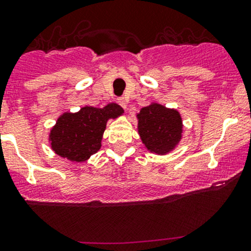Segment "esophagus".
I'll list each match as a JSON object with an SVG mask.
<instances>
[{
    "label": "esophagus",
    "instance_id": "esophagus-1",
    "mask_svg": "<svg viewBox=\"0 0 251 251\" xmlns=\"http://www.w3.org/2000/svg\"><path fill=\"white\" fill-rule=\"evenodd\" d=\"M117 103L123 107V109H126V105H128V99L125 98V97H121V98H117Z\"/></svg>",
    "mask_w": 251,
    "mask_h": 251
}]
</instances>
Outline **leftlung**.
Returning <instances> with one entry per match:
<instances>
[{"label": "left lung", "instance_id": "1", "mask_svg": "<svg viewBox=\"0 0 251 251\" xmlns=\"http://www.w3.org/2000/svg\"><path fill=\"white\" fill-rule=\"evenodd\" d=\"M139 117V134L147 150L158 154L168 153L182 135V120L175 110L152 104L142 107Z\"/></svg>", "mask_w": 251, "mask_h": 251}]
</instances>
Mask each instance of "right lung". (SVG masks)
I'll return each mask as SVG.
<instances>
[{
    "label": "right lung",
    "instance_id": "1",
    "mask_svg": "<svg viewBox=\"0 0 251 251\" xmlns=\"http://www.w3.org/2000/svg\"><path fill=\"white\" fill-rule=\"evenodd\" d=\"M123 114L120 105L112 103L103 109L86 106L76 114H63L50 133L52 150L73 161H85L98 152L109 118Z\"/></svg>",
    "mask_w": 251,
    "mask_h": 251
}]
</instances>
